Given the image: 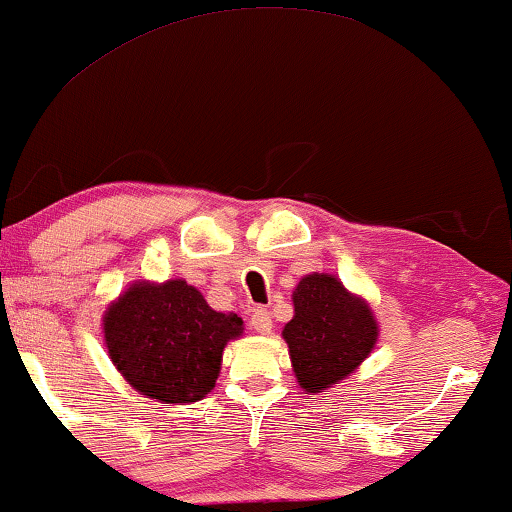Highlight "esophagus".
<instances>
[{
    "label": "esophagus",
    "instance_id": "1",
    "mask_svg": "<svg viewBox=\"0 0 512 512\" xmlns=\"http://www.w3.org/2000/svg\"><path fill=\"white\" fill-rule=\"evenodd\" d=\"M249 325L254 328L256 332H261V335H268V332L272 330V316L268 309H256L254 314H251L249 318Z\"/></svg>",
    "mask_w": 512,
    "mask_h": 512
}]
</instances>
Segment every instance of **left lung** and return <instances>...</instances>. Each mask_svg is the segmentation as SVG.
<instances>
[{
    "label": "left lung",
    "mask_w": 512,
    "mask_h": 512,
    "mask_svg": "<svg viewBox=\"0 0 512 512\" xmlns=\"http://www.w3.org/2000/svg\"><path fill=\"white\" fill-rule=\"evenodd\" d=\"M295 316L284 339L300 388L323 392L346 379L376 344V321L365 302L330 274H309L293 293Z\"/></svg>",
    "instance_id": "8db88e82"
}]
</instances>
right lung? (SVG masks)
<instances>
[{
	"mask_svg": "<svg viewBox=\"0 0 512 512\" xmlns=\"http://www.w3.org/2000/svg\"><path fill=\"white\" fill-rule=\"evenodd\" d=\"M103 330L110 358L133 388L187 404L214 388L221 353L242 332V318L210 309L194 286L173 279L131 286L108 309Z\"/></svg>",
	"mask_w": 512,
	"mask_h": 512,
	"instance_id": "obj_1",
	"label": "right lung"
}]
</instances>
